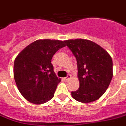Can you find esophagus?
<instances>
[{"label":"esophagus","instance_id":"34e87169","mask_svg":"<svg viewBox=\"0 0 126 126\" xmlns=\"http://www.w3.org/2000/svg\"><path fill=\"white\" fill-rule=\"evenodd\" d=\"M71 78V76L70 75H68V76L66 77V78H64V80H66V81H68V79H70Z\"/></svg>","mask_w":126,"mask_h":126}]
</instances>
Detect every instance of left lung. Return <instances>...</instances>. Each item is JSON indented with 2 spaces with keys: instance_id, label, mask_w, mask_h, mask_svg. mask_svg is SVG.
I'll use <instances>...</instances> for the list:
<instances>
[{
  "instance_id": "1",
  "label": "left lung",
  "mask_w": 126,
  "mask_h": 126,
  "mask_svg": "<svg viewBox=\"0 0 126 126\" xmlns=\"http://www.w3.org/2000/svg\"><path fill=\"white\" fill-rule=\"evenodd\" d=\"M78 63L79 87L72 92L75 100L93 102L105 93L113 76L112 60L103 48L94 42L76 39L65 41Z\"/></svg>"
}]
</instances>
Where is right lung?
Here are the masks:
<instances>
[{
    "instance_id": "add662e5",
    "label": "right lung",
    "mask_w": 126,
    "mask_h": 126,
    "mask_svg": "<svg viewBox=\"0 0 126 126\" xmlns=\"http://www.w3.org/2000/svg\"><path fill=\"white\" fill-rule=\"evenodd\" d=\"M65 41L39 39L27 46L16 56L14 78L18 90L30 103L41 105L54 96L60 82L51 60L55 52L66 47Z\"/></svg>"
}]
</instances>
